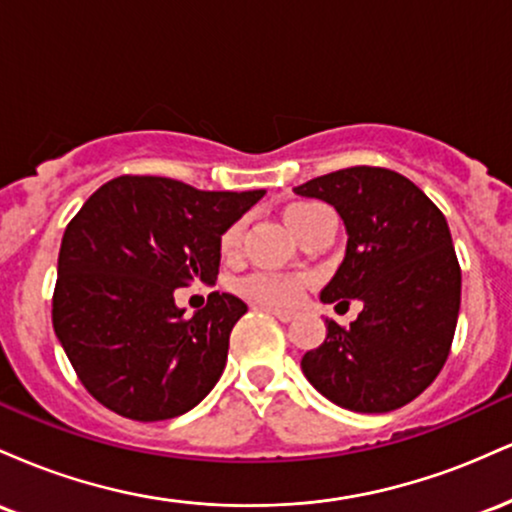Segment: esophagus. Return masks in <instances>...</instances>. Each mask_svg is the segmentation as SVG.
<instances>
[{"mask_svg":"<svg viewBox=\"0 0 512 512\" xmlns=\"http://www.w3.org/2000/svg\"><path fill=\"white\" fill-rule=\"evenodd\" d=\"M262 310H267L269 315L279 317L281 322H289V320H293V313H291V310H281V308H274V305H262Z\"/></svg>","mask_w":512,"mask_h":512,"instance_id":"1","label":"esophagus"}]
</instances>
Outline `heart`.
<instances>
[{
  "label": "heart",
  "instance_id": "b5f03b06",
  "mask_svg": "<svg viewBox=\"0 0 512 512\" xmlns=\"http://www.w3.org/2000/svg\"><path fill=\"white\" fill-rule=\"evenodd\" d=\"M317 207V204H308V202H298L291 204V207L284 209L281 219H284L286 228L291 233H296V228L301 226V221ZM240 240V228L233 226L223 233L221 238V250L223 252H233L236 250ZM303 289V279L298 276H269V274H252L248 279L238 281V291L243 293L245 298L257 303H267V305H289L298 298V293Z\"/></svg>",
  "mask_w": 512,
  "mask_h": 512
}]
</instances>
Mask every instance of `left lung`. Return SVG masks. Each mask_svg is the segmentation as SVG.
<instances>
[{
	"instance_id": "8db88e82",
	"label": "left lung",
	"mask_w": 512,
	"mask_h": 512,
	"mask_svg": "<svg viewBox=\"0 0 512 512\" xmlns=\"http://www.w3.org/2000/svg\"><path fill=\"white\" fill-rule=\"evenodd\" d=\"M293 192L332 204L349 238L320 301L363 303L349 327L325 317V342L301 358L305 378L349 411L404 407L436 380L455 337L462 274L448 221L387 168H344Z\"/></svg>"
}]
</instances>
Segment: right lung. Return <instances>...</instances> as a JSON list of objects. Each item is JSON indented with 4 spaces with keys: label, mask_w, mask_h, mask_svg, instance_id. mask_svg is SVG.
I'll return each instance as SVG.
<instances>
[{
    "label": "right lung",
    "mask_w": 512,
    "mask_h": 512,
    "mask_svg": "<svg viewBox=\"0 0 512 512\" xmlns=\"http://www.w3.org/2000/svg\"><path fill=\"white\" fill-rule=\"evenodd\" d=\"M264 190L204 192L180 180L122 175L69 221L57 260L52 325L79 380L103 407L163 421L219 383L228 337L248 305L214 291L187 317L175 289L214 284L221 236Z\"/></svg>",
    "instance_id": "1"
}]
</instances>
